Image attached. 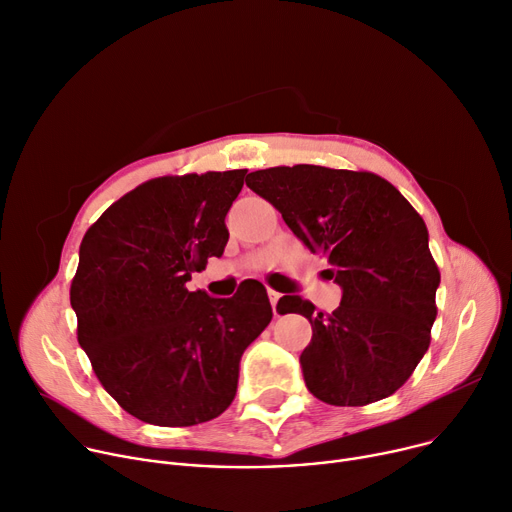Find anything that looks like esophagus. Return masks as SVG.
Returning a JSON list of instances; mask_svg holds the SVG:
<instances>
[{
  "label": "esophagus",
  "instance_id": "obj_1",
  "mask_svg": "<svg viewBox=\"0 0 512 512\" xmlns=\"http://www.w3.org/2000/svg\"><path fill=\"white\" fill-rule=\"evenodd\" d=\"M267 294H269V302H271V309H274V315L280 317V313H278V302H280L282 294L276 292V290H267Z\"/></svg>",
  "mask_w": 512,
  "mask_h": 512
}]
</instances>
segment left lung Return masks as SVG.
<instances>
[{
  "mask_svg": "<svg viewBox=\"0 0 512 512\" xmlns=\"http://www.w3.org/2000/svg\"><path fill=\"white\" fill-rule=\"evenodd\" d=\"M247 187L280 210L313 253L327 257L342 286L331 315L300 296H282L280 315L311 321L300 354L304 383L329 405H366L393 395L430 346L440 271L428 228L389 181L315 164L255 170Z\"/></svg>",
  "mask_w": 512,
  "mask_h": 512,
  "instance_id": "8db88e82",
  "label": "left lung"
}]
</instances>
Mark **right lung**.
<instances>
[{"label": "right lung", "instance_id": "obj_1", "mask_svg": "<svg viewBox=\"0 0 512 512\" xmlns=\"http://www.w3.org/2000/svg\"><path fill=\"white\" fill-rule=\"evenodd\" d=\"M247 168L160 177L125 193L84 234L70 288L78 342L131 416L193 426L232 403L238 362L271 321L265 286L232 298L189 292L228 243L224 218Z\"/></svg>", "mask_w": 512, "mask_h": 512}]
</instances>
